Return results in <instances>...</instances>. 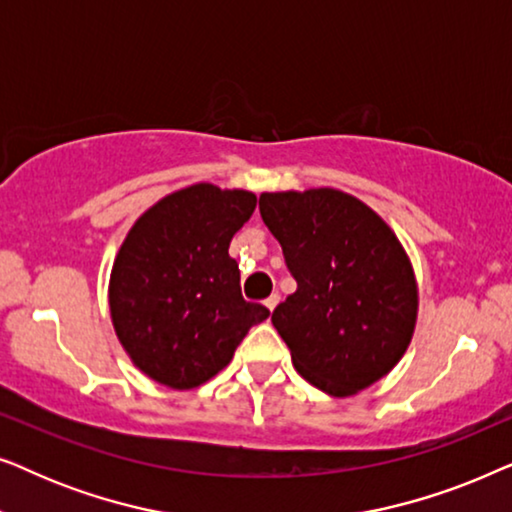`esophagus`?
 Returning a JSON list of instances; mask_svg holds the SVG:
<instances>
[{
    "instance_id": "34e87169",
    "label": "esophagus",
    "mask_w": 512,
    "mask_h": 512,
    "mask_svg": "<svg viewBox=\"0 0 512 512\" xmlns=\"http://www.w3.org/2000/svg\"><path fill=\"white\" fill-rule=\"evenodd\" d=\"M277 303H279V293H272L270 298H265V307H268V310L272 312L277 307Z\"/></svg>"
}]
</instances>
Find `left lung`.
Masks as SVG:
<instances>
[{
	"label": "left lung",
	"mask_w": 512,
	"mask_h": 512,
	"mask_svg": "<svg viewBox=\"0 0 512 512\" xmlns=\"http://www.w3.org/2000/svg\"><path fill=\"white\" fill-rule=\"evenodd\" d=\"M263 223L298 289L272 312L300 375L345 398L401 361L417 321V282L394 230L335 188L263 193Z\"/></svg>",
	"instance_id": "1"
}]
</instances>
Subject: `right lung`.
<instances>
[{
	"label": "right lung",
	"instance_id": "1",
	"mask_svg": "<svg viewBox=\"0 0 512 512\" xmlns=\"http://www.w3.org/2000/svg\"><path fill=\"white\" fill-rule=\"evenodd\" d=\"M256 209L249 191L193 184L139 216L109 279L114 331L132 363L158 384L193 389L223 370L251 326L270 317L247 303L233 235Z\"/></svg>",
	"mask_w": 512,
	"mask_h": 512
}]
</instances>
